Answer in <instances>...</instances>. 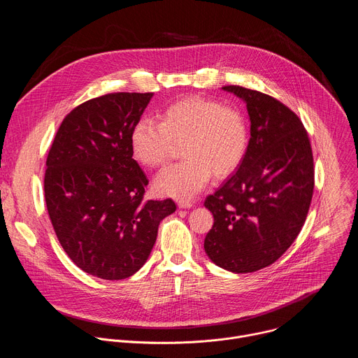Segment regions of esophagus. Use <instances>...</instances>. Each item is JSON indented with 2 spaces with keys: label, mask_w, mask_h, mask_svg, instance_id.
I'll return each instance as SVG.
<instances>
[{
  "label": "esophagus",
  "mask_w": 358,
  "mask_h": 358,
  "mask_svg": "<svg viewBox=\"0 0 358 358\" xmlns=\"http://www.w3.org/2000/svg\"><path fill=\"white\" fill-rule=\"evenodd\" d=\"M177 203H178V207L182 210H188L192 207V202L189 199H178Z\"/></svg>",
  "instance_id": "1"
}]
</instances>
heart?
I'll return each mask as SVG.
<instances>
[{
    "instance_id": "heart-1",
    "label": "heart",
    "mask_w": 358,
    "mask_h": 358,
    "mask_svg": "<svg viewBox=\"0 0 358 358\" xmlns=\"http://www.w3.org/2000/svg\"><path fill=\"white\" fill-rule=\"evenodd\" d=\"M181 145L182 162L164 169L155 181L162 195L188 199L211 174L225 178L245 159L249 130L243 115L217 100L189 96L160 113V123L138 120L130 134L134 160L148 169L166 164Z\"/></svg>"
}]
</instances>
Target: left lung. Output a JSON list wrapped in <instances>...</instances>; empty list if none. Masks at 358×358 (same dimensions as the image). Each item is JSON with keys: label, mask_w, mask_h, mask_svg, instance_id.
<instances>
[{"label": "left lung", "mask_w": 358, "mask_h": 358, "mask_svg": "<svg viewBox=\"0 0 358 358\" xmlns=\"http://www.w3.org/2000/svg\"><path fill=\"white\" fill-rule=\"evenodd\" d=\"M222 89L246 103L250 138L238 171L203 202L214 215L203 249L217 266L249 273L276 262L299 235L315 188L313 155L303 123L279 100Z\"/></svg>", "instance_id": "8db88e82"}]
</instances>
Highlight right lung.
Masks as SVG:
<instances>
[{
    "mask_svg": "<svg viewBox=\"0 0 358 358\" xmlns=\"http://www.w3.org/2000/svg\"><path fill=\"white\" fill-rule=\"evenodd\" d=\"M152 93H109L75 108L49 150L43 180L59 243L83 272L120 280L148 259L173 199L143 201L148 180L130 134Z\"/></svg>",
    "mask_w": 358,
    "mask_h": 358,
    "instance_id": "1",
    "label": "right lung"
}]
</instances>
